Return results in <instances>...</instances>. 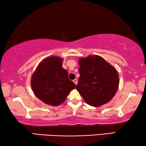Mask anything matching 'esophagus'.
<instances>
[{
	"mask_svg": "<svg viewBox=\"0 0 146 146\" xmlns=\"http://www.w3.org/2000/svg\"><path fill=\"white\" fill-rule=\"evenodd\" d=\"M73 82L75 84V85L77 84V83H78V80H77V79H74V80H73Z\"/></svg>",
	"mask_w": 146,
	"mask_h": 146,
	"instance_id": "34e87169",
	"label": "esophagus"
}]
</instances>
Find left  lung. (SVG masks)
I'll return each mask as SVG.
<instances>
[{"label":"left lung","instance_id":"8db88e82","mask_svg":"<svg viewBox=\"0 0 146 146\" xmlns=\"http://www.w3.org/2000/svg\"><path fill=\"white\" fill-rule=\"evenodd\" d=\"M79 73L76 90L85 102L93 107L108 103L115 95L119 85L116 68L99 55L78 59Z\"/></svg>","mask_w":146,"mask_h":146}]
</instances>
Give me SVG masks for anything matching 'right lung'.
<instances>
[{"label":"right lung","mask_w":146,"mask_h":146,"mask_svg":"<svg viewBox=\"0 0 146 146\" xmlns=\"http://www.w3.org/2000/svg\"><path fill=\"white\" fill-rule=\"evenodd\" d=\"M63 58L49 56L38 64L31 78L35 95L46 104L57 106L65 102L76 85L68 78V72L62 68Z\"/></svg>","instance_id":"add662e5"}]
</instances>
